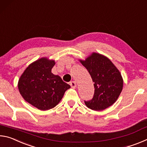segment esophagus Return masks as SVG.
Wrapping results in <instances>:
<instances>
[{"instance_id":"esophagus-1","label":"esophagus","mask_w":147,"mask_h":147,"mask_svg":"<svg viewBox=\"0 0 147 147\" xmlns=\"http://www.w3.org/2000/svg\"><path fill=\"white\" fill-rule=\"evenodd\" d=\"M70 85H71L72 88L74 89V88H76V83L75 81H72V82H70Z\"/></svg>"}]
</instances>
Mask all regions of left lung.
Wrapping results in <instances>:
<instances>
[{
  "mask_svg": "<svg viewBox=\"0 0 147 147\" xmlns=\"http://www.w3.org/2000/svg\"><path fill=\"white\" fill-rule=\"evenodd\" d=\"M79 61L88 71L94 82L93 98L85 101L86 106L102 111L113 105L123 88V79L119 69L108 58L97 53H92L86 59Z\"/></svg>",
  "mask_w": 147,
  "mask_h": 147,
  "instance_id": "1",
  "label": "left lung"
}]
</instances>
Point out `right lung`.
<instances>
[{
	"label": "right lung",
	"instance_id": "add662e5",
	"mask_svg": "<svg viewBox=\"0 0 147 147\" xmlns=\"http://www.w3.org/2000/svg\"><path fill=\"white\" fill-rule=\"evenodd\" d=\"M54 59L43 57L27 67L18 81L20 94L27 102L45 111L58 105L71 86L52 73Z\"/></svg>",
	"mask_w": 147,
	"mask_h": 147
}]
</instances>
